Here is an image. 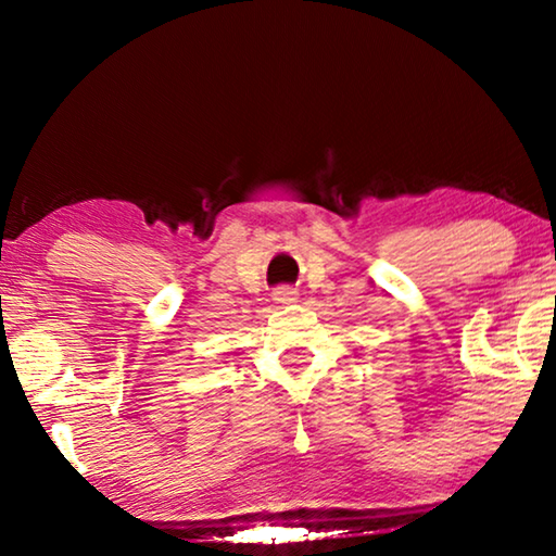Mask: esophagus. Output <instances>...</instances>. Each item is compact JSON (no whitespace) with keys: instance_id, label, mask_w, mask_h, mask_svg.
<instances>
[{"instance_id":"1","label":"esophagus","mask_w":556,"mask_h":556,"mask_svg":"<svg viewBox=\"0 0 556 556\" xmlns=\"http://www.w3.org/2000/svg\"><path fill=\"white\" fill-rule=\"evenodd\" d=\"M275 301H277V304H281V306H289V304H296L299 294H296L294 289H289V287H279L275 291Z\"/></svg>"}]
</instances>
